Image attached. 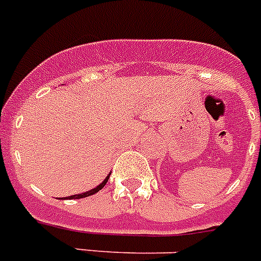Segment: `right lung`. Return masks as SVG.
<instances>
[{
  "label": "right lung",
  "instance_id": "right-lung-1",
  "mask_svg": "<svg viewBox=\"0 0 261 261\" xmlns=\"http://www.w3.org/2000/svg\"><path fill=\"white\" fill-rule=\"evenodd\" d=\"M109 175H111V173H109V174L107 175V177H106V179H104V181L101 182V184H100V185H97L96 188L91 189L90 191H84V193H82V194H75V195H70V197H68V199H80V198H86V197H90V195H93V194H95V193H97V191H99V190H101V189H103L104 186H106L107 181H108V179H109Z\"/></svg>",
  "mask_w": 261,
  "mask_h": 261
}]
</instances>
